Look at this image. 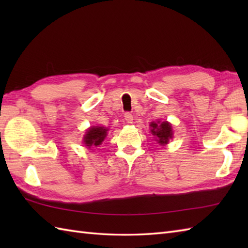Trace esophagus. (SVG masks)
<instances>
[{"mask_svg":"<svg viewBox=\"0 0 248 248\" xmlns=\"http://www.w3.org/2000/svg\"><path fill=\"white\" fill-rule=\"evenodd\" d=\"M124 119H125V121H127L128 124H132L133 123V115L131 114V113H125L124 114Z\"/></svg>","mask_w":248,"mask_h":248,"instance_id":"34e87169","label":"esophagus"}]
</instances>
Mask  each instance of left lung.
I'll use <instances>...</instances> for the list:
<instances>
[{
  "label": "left lung",
  "instance_id": "obj_1",
  "mask_svg": "<svg viewBox=\"0 0 248 248\" xmlns=\"http://www.w3.org/2000/svg\"><path fill=\"white\" fill-rule=\"evenodd\" d=\"M150 128H151V133L155 135L156 140L159 141V144L161 145H165L168 143L172 138V131H171V125L164 121V123H151L150 124Z\"/></svg>",
  "mask_w": 248,
  "mask_h": 248
}]
</instances>
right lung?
<instances>
[{"label": "right lung", "instance_id": "right-lung-1", "mask_svg": "<svg viewBox=\"0 0 248 248\" xmlns=\"http://www.w3.org/2000/svg\"><path fill=\"white\" fill-rule=\"evenodd\" d=\"M107 131L108 129L102 127H93L87 130L85 136H84V144L88 148H91L92 146L100 145L107 136Z\"/></svg>", "mask_w": 248, "mask_h": 248}]
</instances>
